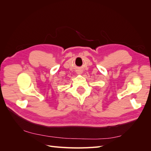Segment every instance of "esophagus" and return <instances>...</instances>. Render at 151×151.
I'll list each match as a JSON object with an SVG mask.
<instances>
[{
    "instance_id": "obj_1",
    "label": "esophagus",
    "mask_w": 151,
    "mask_h": 151,
    "mask_svg": "<svg viewBox=\"0 0 151 151\" xmlns=\"http://www.w3.org/2000/svg\"><path fill=\"white\" fill-rule=\"evenodd\" d=\"M77 73L78 74H82V70H77Z\"/></svg>"
}]
</instances>
